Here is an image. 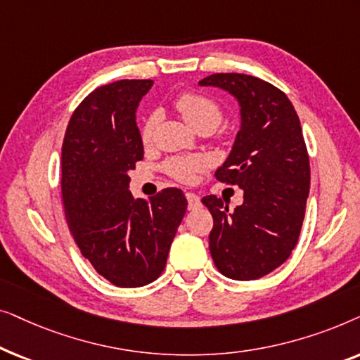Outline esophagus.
Segmentation results:
<instances>
[{
	"label": "esophagus",
	"instance_id": "1",
	"mask_svg": "<svg viewBox=\"0 0 360 360\" xmlns=\"http://www.w3.org/2000/svg\"><path fill=\"white\" fill-rule=\"evenodd\" d=\"M185 196H186V200H188V208L190 210L198 208V206H200V196L198 195L191 193V191H186Z\"/></svg>",
	"mask_w": 360,
	"mask_h": 360
}]
</instances>
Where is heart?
<instances>
[{
  "mask_svg": "<svg viewBox=\"0 0 360 360\" xmlns=\"http://www.w3.org/2000/svg\"><path fill=\"white\" fill-rule=\"evenodd\" d=\"M175 108L179 110L181 117L193 127L198 129L214 131L223 117V110L219 103L211 96H206L203 93L184 91L176 96ZM157 124V117L152 115L146 117L141 127V141L144 144H149L154 137ZM203 160L198 157H174V159L165 162L167 174L174 176L180 181H191L195 179L196 172L203 169Z\"/></svg>",
  "mask_w": 360,
  "mask_h": 360,
  "instance_id": "b5f03b06",
  "label": "heart"
}]
</instances>
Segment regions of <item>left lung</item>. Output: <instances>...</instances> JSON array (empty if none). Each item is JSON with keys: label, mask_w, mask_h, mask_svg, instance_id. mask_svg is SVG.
<instances>
[{"label": "left lung", "mask_w": 360, "mask_h": 360, "mask_svg": "<svg viewBox=\"0 0 360 360\" xmlns=\"http://www.w3.org/2000/svg\"><path fill=\"white\" fill-rule=\"evenodd\" d=\"M229 91L240 106L233 150L214 176L244 190L234 211L218 196L201 200L213 216L210 252L228 278L255 280L280 267L298 243L309 193V157L297 111L269 82L214 73L200 82Z\"/></svg>", "instance_id": "left-lung-1"}]
</instances>
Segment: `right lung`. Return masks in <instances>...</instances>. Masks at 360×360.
Wrapping results in <instances>:
<instances>
[{"label":"right lung","mask_w":360,"mask_h":360,"mask_svg":"<svg viewBox=\"0 0 360 360\" xmlns=\"http://www.w3.org/2000/svg\"><path fill=\"white\" fill-rule=\"evenodd\" d=\"M152 80H120L83 100L62 144V201L82 255L116 287L136 288L164 272L186 211L180 188L147 200L129 191L127 172L144 157L136 110Z\"/></svg>","instance_id":"obj_1"}]
</instances>
